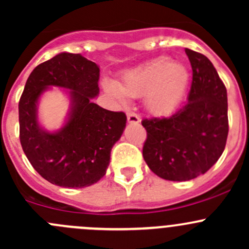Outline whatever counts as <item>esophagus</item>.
<instances>
[{"mask_svg": "<svg viewBox=\"0 0 249 249\" xmlns=\"http://www.w3.org/2000/svg\"><path fill=\"white\" fill-rule=\"evenodd\" d=\"M127 122L131 123V124H139L141 122L140 117L134 112H129L127 113Z\"/></svg>", "mask_w": 249, "mask_h": 249, "instance_id": "esophagus-1", "label": "esophagus"}]
</instances>
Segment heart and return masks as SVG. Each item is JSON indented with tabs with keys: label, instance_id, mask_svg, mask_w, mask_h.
<instances>
[{
	"label": "heart",
	"instance_id": "b5f03b06",
	"mask_svg": "<svg viewBox=\"0 0 249 249\" xmlns=\"http://www.w3.org/2000/svg\"><path fill=\"white\" fill-rule=\"evenodd\" d=\"M189 84V71L167 56H160L125 72L122 83L105 80L107 94L119 104L126 97H144L145 108L153 114H166L176 108Z\"/></svg>",
	"mask_w": 249,
	"mask_h": 249
}]
</instances>
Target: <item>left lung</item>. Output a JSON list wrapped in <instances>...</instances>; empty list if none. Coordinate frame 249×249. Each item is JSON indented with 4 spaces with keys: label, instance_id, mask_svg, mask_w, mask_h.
<instances>
[{
    "label": "left lung",
    "instance_id": "8db88e82",
    "mask_svg": "<svg viewBox=\"0 0 249 249\" xmlns=\"http://www.w3.org/2000/svg\"><path fill=\"white\" fill-rule=\"evenodd\" d=\"M193 70L188 102L170 117L143 119V159L160 178L189 180L218 161L229 132L227 88L212 62L185 48Z\"/></svg>",
    "mask_w": 249,
    "mask_h": 249
}]
</instances>
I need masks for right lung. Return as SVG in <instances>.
Segmentation results:
<instances>
[{"instance_id": "1", "label": "right lung", "mask_w": 249, "mask_h": 249, "mask_svg": "<svg viewBox=\"0 0 249 249\" xmlns=\"http://www.w3.org/2000/svg\"><path fill=\"white\" fill-rule=\"evenodd\" d=\"M100 69L80 54L61 53L31 72L19 101L20 143L44 179L65 188H84L106 175L110 150L126 125L124 112L91 101L99 94ZM49 86L70 89L71 112L61 130L48 133L36 120V102Z\"/></svg>"}]
</instances>
